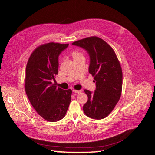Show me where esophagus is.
Wrapping results in <instances>:
<instances>
[{
    "label": "esophagus",
    "mask_w": 155,
    "mask_h": 155,
    "mask_svg": "<svg viewBox=\"0 0 155 155\" xmlns=\"http://www.w3.org/2000/svg\"><path fill=\"white\" fill-rule=\"evenodd\" d=\"M73 92L76 93V94H81L82 92V90H73Z\"/></svg>",
    "instance_id": "1"
}]
</instances>
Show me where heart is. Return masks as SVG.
Wrapping results in <instances>:
<instances>
[{"label": "heart", "mask_w": 155, "mask_h": 155, "mask_svg": "<svg viewBox=\"0 0 155 155\" xmlns=\"http://www.w3.org/2000/svg\"><path fill=\"white\" fill-rule=\"evenodd\" d=\"M81 55V54L77 52V51H73V52L72 53V56H73V58H76V57L78 56V55Z\"/></svg>", "instance_id": "obj_1"}]
</instances>
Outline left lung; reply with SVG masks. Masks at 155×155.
<instances>
[{"label":"left lung","mask_w":155,"mask_h":155,"mask_svg":"<svg viewBox=\"0 0 155 155\" xmlns=\"http://www.w3.org/2000/svg\"><path fill=\"white\" fill-rule=\"evenodd\" d=\"M72 45L88 53V71L96 85L94 92L84 90L88 101L83 106V110L90 118H104L111 113L121 96L122 72L120 62L112 48L97 37L79 40Z\"/></svg>","instance_id":"1"}]
</instances>
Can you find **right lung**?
<instances>
[{
    "mask_svg": "<svg viewBox=\"0 0 155 155\" xmlns=\"http://www.w3.org/2000/svg\"><path fill=\"white\" fill-rule=\"evenodd\" d=\"M69 44L50 42L37 47L31 54L25 70V88L29 101L40 116L49 122L65 117L72 90L53 84L58 73V58Z\"/></svg>",
    "mask_w": 155,
    "mask_h": 155,
    "instance_id": "right-lung-1",
    "label": "right lung"
}]
</instances>
